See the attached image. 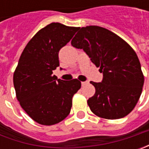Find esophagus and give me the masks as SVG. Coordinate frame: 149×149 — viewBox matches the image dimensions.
I'll list each match as a JSON object with an SVG mask.
<instances>
[{"label": "esophagus", "mask_w": 149, "mask_h": 149, "mask_svg": "<svg viewBox=\"0 0 149 149\" xmlns=\"http://www.w3.org/2000/svg\"><path fill=\"white\" fill-rule=\"evenodd\" d=\"M88 84V82H87V81H84V82H81V84H82V85H85V84Z\"/></svg>", "instance_id": "34e87169"}]
</instances>
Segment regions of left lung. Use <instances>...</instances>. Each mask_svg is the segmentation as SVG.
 <instances>
[{
  "mask_svg": "<svg viewBox=\"0 0 149 149\" xmlns=\"http://www.w3.org/2000/svg\"><path fill=\"white\" fill-rule=\"evenodd\" d=\"M78 30L71 45L83 49L104 74L102 82H90L95 94L88 105L102 118L125 117L137 104L144 83L138 55L124 40L105 28L89 26Z\"/></svg>",
  "mask_w": 149,
  "mask_h": 149,
  "instance_id": "left-lung-1",
  "label": "left lung"
}]
</instances>
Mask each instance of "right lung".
Listing matches in <instances>:
<instances>
[{"label": "right lung", "instance_id": "obj_1", "mask_svg": "<svg viewBox=\"0 0 149 149\" xmlns=\"http://www.w3.org/2000/svg\"><path fill=\"white\" fill-rule=\"evenodd\" d=\"M79 27L50 23L31 38L21 53L13 75L16 98L36 123L53 125L70 113L72 98L80 89L77 79L64 81L53 75L60 66L59 51Z\"/></svg>", "mask_w": 149, "mask_h": 149}]
</instances>
